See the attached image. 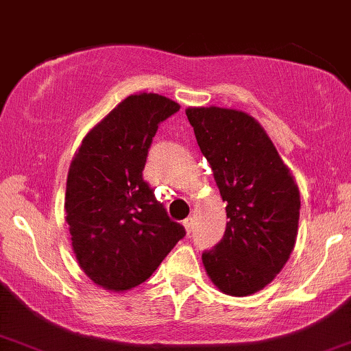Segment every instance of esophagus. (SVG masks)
I'll return each mask as SVG.
<instances>
[{
	"instance_id": "esophagus-1",
	"label": "esophagus",
	"mask_w": 351,
	"mask_h": 351,
	"mask_svg": "<svg viewBox=\"0 0 351 351\" xmlns=\"http://www.w3.org/2000/svg\"><path fill=\"white\" fill-rule=\"evenodd\" d=\"M183 226H184V230H186V232H189L193 231V228H194V218L193 217H189V218H186L184 221H183Z\"/></svg>"
}]
</instances>
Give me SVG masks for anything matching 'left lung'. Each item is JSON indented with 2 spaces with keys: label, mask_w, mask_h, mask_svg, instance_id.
Instances as JSON below:
<instances>
[{
  "label": "left lung",
  "mask_w": 351,
  "mask_h": 351,
  "mask_svg": "<svg viewBox=\"0 0 351 351\" xmlns=\"http://www.w3.org/2000/svg\"><path fill=\"white\" fill-rule=\"evenodd\" d=\"M186 115L226 202V231L202 254L204 268L226 295H252L276 278L292 254L300 191L252 115L217 106L188 107Z\"/></svg>",
  "instance_id": "8db88e82"
}]
</instances>
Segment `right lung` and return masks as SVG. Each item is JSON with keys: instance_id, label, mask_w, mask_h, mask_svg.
Returning a JSON list of instances; mask_svg holds the SVG:
<instances>
[{"instance_id": "right-lung-1", "label": "right lung", "mask_w": 351, "mask_h": 351, "mask_svg": "<svg viewBox=\"0 0 351 351\" xmlns=\"http://www.w3.org/2000/svg\"><path fill=\"white\" fill-rule=\"evenodd\" d=\"M180 110L156 93L125 97L95 125L70 162L65 221L83 273L123 292L152 276L186 231L143 180L158 123Z\"/></svg>"}]
</instances>
